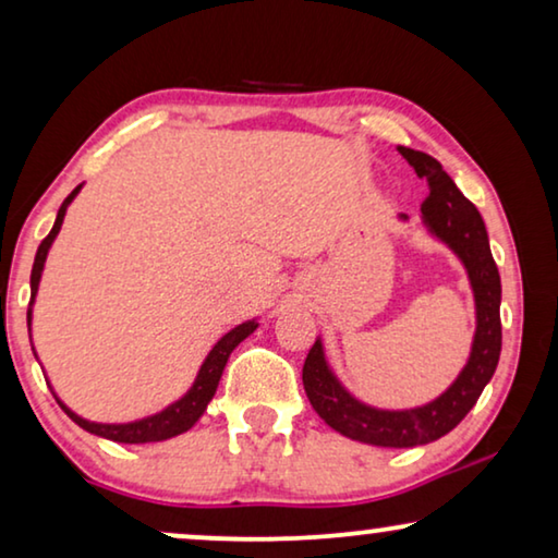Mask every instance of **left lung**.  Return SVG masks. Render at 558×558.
Instances as JSON below:
<instances>
[{"label": "left lung", "instance_id": "obj_1", "mask_svg": "<svg viewBox=\"0 0 558 558\" xmlns=\"http://www.w3.org/2000/svg\"><path fill=\"white\" fill-rule=\"evenodd\" d=\"M399 155L426 180L429 195L422 203V223L434 239L445 243L468 271L475 296V338L470 357L437 399L414 409H378L355 399L335 376L323 340H315L302 368V384L312 409L342 437L373 447H418L445 437L475 407L483 388L490 384L500 357V274L493 262L485 220L437 159L424 151L399 147ZM399 220H409L399 213Z\"/></svg>", "mask_w": 558, "mask_h": 558}]
</instances>
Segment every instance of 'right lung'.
Instances as JSON below:
<instances>
[{
  "label": "right lung",
  "instance_id": "add662e5",
  "mask_svg": "<svg viewBox=\"0 0 558 558\" xmlns=\"http://www.w3.org/2000/svg\"><path fill=\"white\" fill-rule=\"evenodd\" d=\"M81 187L83 185L75 187L73 193L65 197L63 205H60L56 226H52V231L48 233V239L40 243V248H37V254H35L33 274H29V292H33V294H29V307H27V330H33V304H35L37 289H40L43 269H45V262H48V251L52 246V241L58 239L68 205L75 201V195L81 193ZM256 327H258V319L254 317V319H246V323L235 325L233 330H228L223 338H220L216 345L210 348V353L205 355L201 371H197V376L193 380V386L187 388V393L180 396L178 401H172L170 407H165L162 411H157V414H149V416H144V418H134V422H126V424L88 422V418H83V416L75 414L73 409H68L65 403L58 399L56 391H52V396H56V401L60 403V409H63L65 414L71 416L73 422L81 426V429L96 434V437H104V439H111V441H121V445H147V441L172 439V437H178V434H185L187 429H193V426L197 424V418L205 414V409H208V403L213 401V396H216V391H218L220 376H223L228 357H231L233 350L239 348V342L246 340L248 335L256 330ZM35 357H37V353H35Z\"/></svg>",
  "mask_w": 558,
  "mask_h": 558
}]
</instances>
